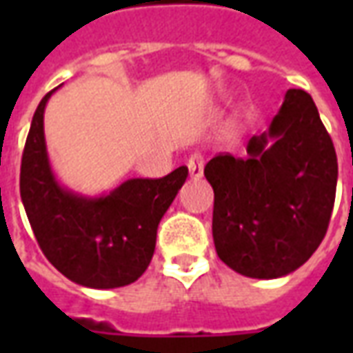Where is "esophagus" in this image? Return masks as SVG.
<instances>
[{"label": "esophagus", "instance_id": "34e87169", "mask_svg": "<svg viewBox=\"0 0 353 353\" xmlns=\"http://www.w3.org/2000/svg\"><path fill=\"white\" fill-rule=\"evenodd\" d=\"M187 166H189V174H191L192 179H199V177H202V172H204V157L200 153H192L189 157Z\"/></svg>", "mask_w": 353, "mask_h": 353}]
</instances>
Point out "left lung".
Returning <instances> with one entry per match:
<instances>
[{
	"label": "left lung",
	"mask_w": 353,
	"mask_h": 353,
	"mask_svg": "<svg viewBox=\"0 0 353 353\" xmlns=\"http://www.w3.org/2000/svg\"><path fill=\"white\" fill-rule=\"evenodd\" d=\"M245 157L221 153L204 168L214 187L219 259L248 278L272 280L310 259L333 214L339 164L310 94L291 88L268 132Z\"/></svg>",
	"instance_id": "1"
}]
</instances>
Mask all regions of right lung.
<instances>
[{
    "instance_id": "add662e5",
    "label": "right lung",
    "mask_w": 353,
    "mask_h": 353,
    "mask_svg": "<svg viewBox=\"0 0 353 353\" xmlns=\"http://www.w3.org/2000/svg\"><path fill=\"white\" fill-rule=\"evenodd\" d=\"M57 90V88H54ZM35 109L20 164V196L35 240L68 280L92 289L128 285L153 259L162 215L189 176L179 166L161 179H128L115 191L87 199L68 191L52 174L43 113Z\"/></svg>"
}]
</instances>
